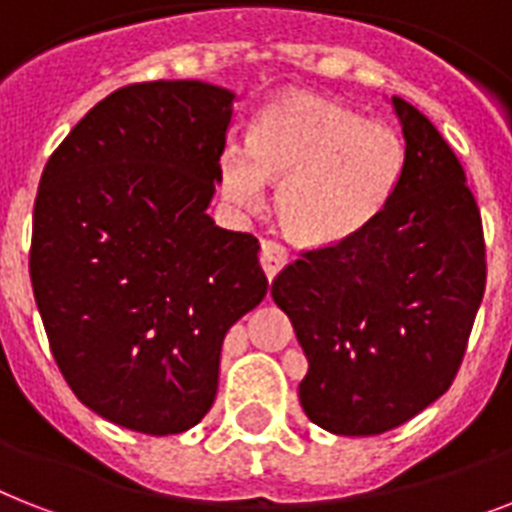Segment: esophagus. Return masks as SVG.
Here are the masks:
<instances>
[{
	"instance_id": "34e87169",
	"label": "esophagus",
	"mask_w": 512,
	"mask_h": 512,
	"mask_svg": "<svg viewBox=\"0 0 512 512\" xmlns=\"http://www.w3.org/2000/svg\"><path fill=\"white\" fill-rule=\"evenodd\" d=\"M286 263H289V249L276 242V239H263V244H260V265H263L265 276L273 281L278 270L284 268Z\"/></svg>"
}]
</instances>
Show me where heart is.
<instances>
[{
  "label": "heart",
  "mask_w": 512,
  "mask_h": 512,
  "mask_svg": "<svg viewBox=\"0 0 512 512\" xmlns=\"http://www.w3.org/2000/svg\"><path fill=\"white\" fill-rule=\"evenodd\" d=\"M397 128L365 120L334 99L289 94L257 115L249 144L220 155V184L244 210H257L268 178L278 184V218L307 244H336L371 226L405 170Z\"/></svg>",
  "instance_id": "b5f03b06"
}]
</instances>
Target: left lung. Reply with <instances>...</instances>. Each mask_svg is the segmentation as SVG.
<instances>
[{
  "label": "left lung",
  "mask_w": 512,
  "mask_h": 512,
  "mask_svg": "<svg viewBox=\"0 0 512 512\" xmlns=\"http://www.w3.org/2000/svg\"><path fill=\"white\" fill-rule=\"evenodd\" d=\"M392 105L407 152L392 199L371 226L307 249L270 286L307 357L302 410L339 436L397 429L450 389L486 286L463 165L423 112Z\"/></svg>",
  "instance_id": "8db88e82"
}]
</instances>
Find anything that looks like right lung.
<instances>
[{"instance_id": "1", "label": "right lung", "mask_w": 512, "mask_h": 512, "mask_svg": "<svg viewBox=\"0 0 512 512\" xmlns=\"http://www.w3.org/2000/svg\"><path fill=\"white\" fill-rule=\"evenodd\" d=\"M234 99L205 81L123 86L41 173L28 268L54 363L139 434L205 418L226 331L268 294L255 236L207 215Z\"/></svg>"}]
</instances>
